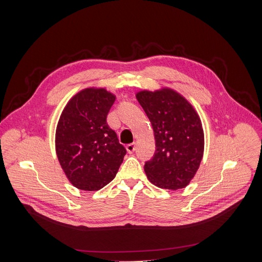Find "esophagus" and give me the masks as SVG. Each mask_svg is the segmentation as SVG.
Listing matches in <instances>:
<instances>
[{
	"instance_id": "esophagus-1",
	"label": "esophagus",
	"mask_w": 262,
	"mask_h": 262,
	"mask_svg": "<svg viewBox=\"0 0 262 262\" xmlns=\"http://www.w3.org/2000/svg\"><path fill=\"white\" fill-rule=\"evenodd\" d=\"M135 149H136V143H130V144L126 145V150H127L128 154L134 153Z\"/></svg>"
}]
</instances>
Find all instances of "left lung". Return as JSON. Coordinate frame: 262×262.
I'll return each mask as SVG.
<instances>
[{
    "label": "left lung",
    "mask_w": 262,
    "mask_h": 262,
    "mask_svg": "<svg viewBox=\"0 0 262 262\" xmlns=\"http://www.w3.org/2000/svg\"><path fill=\"white\" fill-rule=\"evenodd\" d=\"M136 98L152 123L156 141L154 157L144 164L148 181L161 189L187 187L204 154V130L196 110L170 88L142 90Z\"/></svg>",
    "instance_id": "obj_1"
}]
</instances>
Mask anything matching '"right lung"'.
I'll return each mask as SVG.
<instances>
[{
  "instance_id": "1",
  "label": "right lung",
  "mask_w": 262,
  "mask_h": 262,
  "mask_svg": "<svg viewBox=\"0 0 262 262\" xmlns=\"http://www.w3.org/2000/svg\"><path fill=\"white\" fill-rule=\"evenodd\" d=\"M116 95L105 88H86L63 108L55 134L58 161L75 188L98 191L112 182L126 154L107 124Z\"/></svg>"
}]
</instances>
